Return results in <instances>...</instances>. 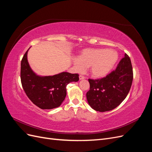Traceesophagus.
I'll use <instances>...</instances> for the list:
<instances>
[{"label":"esophagus","mask_w":152,"mask_h":152,"mask_svg":"<svg viewBox=\"0 0 152 152\" xmlns=\"http://www.w3.org/2000/svg\"><path fill=\"white\" fill-rule=\"evenodd\" d=\"M86 79V77H85L84 76L82 75H79V79H80V80H82V79Z\"/></svg>","instance_id":"esophagus-1"}]
</instances>
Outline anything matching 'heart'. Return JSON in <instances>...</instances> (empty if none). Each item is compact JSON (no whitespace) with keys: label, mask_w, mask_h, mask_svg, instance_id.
<instances>
[{"label":"heart","mask_w":152,"mask_h":152,"mask_svg":"<svg viewBox=\"0 0 152 152\" xmlns=\"http://www.w3.org/2000/svg\"><path fill=\"white\" fill-rule=\"evenodd\" d=\"M117 59L118 54L113 50L87 49L81 53L79 59L73 60V63L77 72H84L85 66H89L92 76L102 78L110 72Z\"/></svg>","instance_id":"1"}]
</instances>
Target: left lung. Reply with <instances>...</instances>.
<instances>
[{"instance_id": "left-lung-1", "label": "left lung", "mask_w": 152, "mask_h": 152, "mask_svg": "<svg viewBox=\"0 0 152 152\" xmlns=\"http://www.w3.org/2000/svg\"><path fill=\"white\" fill-rule=\"evenodd\" d=\"M133 79L129 56L125 54L115 70L98 79H89L87 102L96 111L104 112L115 108L126 98Z\"/></svg>"}]
</instances>
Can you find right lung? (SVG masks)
Returning a JSON list of instances; mask_svg holds the SVG:
<instances>
[{"label": "right lung", "instance_id": "obj_1", "mask_svg": "<svg viewBox=\"0 0 152 152\" xmlns=\"http://www.w3.org/2000/svg\"><path fill=\"white\" fill-rule=\"evenodd\" d=\"M21 61V82L26 96L41 109L57 108L66 95V86L79 80L78 73L62 72L53 76L39 77L31 70L27 60V53Z\"/></svg>", "mask_w": 152, "mask_h": 152}]
</instances>
